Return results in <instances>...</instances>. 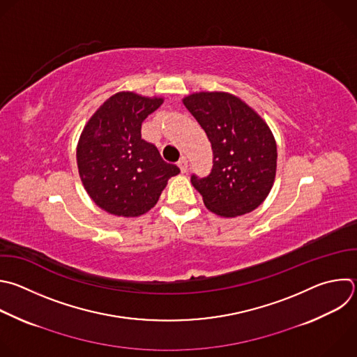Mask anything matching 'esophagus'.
Returning <instances> with one entry per match:
<instances>
[{"label": "esophagus", "instance_id": "obj_1", "mask_svg": "<svg viewBox=\"0 0 357 357\" xmlns=\"http://www.w3.org/2000/svg\"><path fill=\"white\" fill-rule=\"evenodd\" d=\"M178 167H179V169H181V172L185 174V172L188 171V167H189L188 158H186V157H182V158L178 161Z\"/></svg>", "mask_w": 357, "mask_h": 357}]
</instances>
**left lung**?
Segmentation results:
<instances>
[{"instance_id":"left-lung-1","label":"left lung","mask_w":357,"mask_h":357,"mask_svg":"<svg viewBox=\"0 0 357 357\" xmlns=\"http://www.w3.org/2000/svg\"><path fill=\"white\" fill-rule=\"evenodd\" d=\"M182 102L211 143L210 175L190 179L204 206L227 218L254 211L268 197L276 176L278 147L268 123L228 92H193Z\"/></svg>"}]
</instances>
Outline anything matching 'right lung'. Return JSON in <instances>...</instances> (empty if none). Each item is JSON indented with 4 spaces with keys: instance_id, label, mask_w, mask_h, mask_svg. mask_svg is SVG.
I'll list each match as a JSON object with an SVG mask.
<instances>
[{
    "instance_id": "right-lung-1",
    "label": "right lung",
    "mask_w": 357,
    "mask_h": 357,
    "mask_svg": "<svg viewBox=\"0 0 357 357\" xmlns=\"http://www.w3.org/2000/svg\"><path fill=\"white\" fill-rule=\"evenodd\" d=\"M164 102L122 91L107 98L82 129L77 144L81 182L98 207L119 217L151 210L179 168L142 139V123Z\"/></svg>"
}]
</instances>
